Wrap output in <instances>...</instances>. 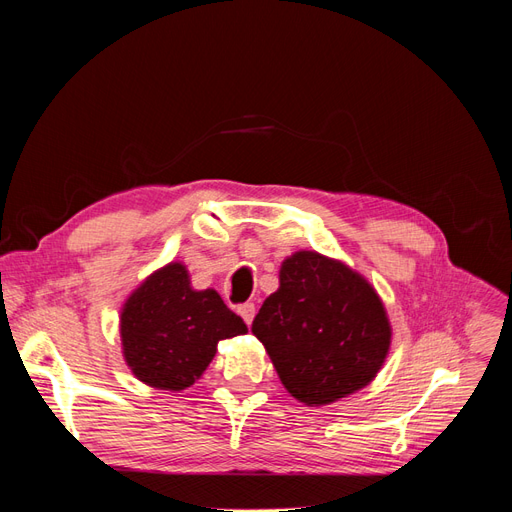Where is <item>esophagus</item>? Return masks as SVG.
<instances>
[{
    "mask_svg": "<svg viewBox=\"0 0 512 512\" xmlns=\"http://www.w3.org/2000/svg\"><path fill=\"white\" fill-rule=\"evenodd\" d=\"M237 312L245 320V324H252V320L256 316V305L254 303H243V305H239Z\"/></svg>",
    "mask_w": 512,
    "mask_h": 512,
    "instance_id": "obj_1",
    "label": "esophagus"
}]
</instances>
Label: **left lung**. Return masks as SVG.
<instances>
[{"label": "left lung", "instance_id": "obj_1", "mask_svg": "<svg viewBox=\"0 0 512 512\" xmlns=\"http://www.w3.org/2000/svg\"><path fill=\"white\" fill-rule=\"evenodd\" d=\"M252 333L286 391L307 406L342 399L376 378L391 324L365 277L316 252L284 260L280 288L262 303Z\"/></svg>", "mask_w": 512, "mask_h": 512}]
</instances>
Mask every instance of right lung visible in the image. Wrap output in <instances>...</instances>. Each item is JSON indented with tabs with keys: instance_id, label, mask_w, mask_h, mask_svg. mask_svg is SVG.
Segmentation results:
<instances>
[{
	"instance_id": "obj_1",
	"label": "right lung",
	"mask_w": 512,
	"mask_h": 512,
	"mask_svg": "<svg viewBox=\"0 0 512 512\" xmlns=\"http://www.w3.org/2000/svg\"><path fill=\"white\" fill-rule=\"evenodd\" d=\"M247 331L215 290H194L181 262L149 275L121 309V344L134 376L183 391L205 374L218 342Z\"/></svg>"
}]
</instances>
